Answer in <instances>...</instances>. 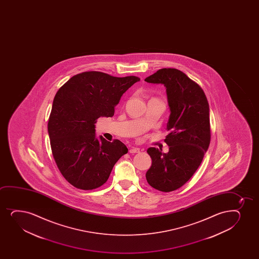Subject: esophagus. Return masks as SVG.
I'll return each instance as SVG.
<instances>
[{
  "mask_svg": "<svg viewBox=\"0 0 259 259\" xmlns=\"http://www.w3.org/2000/svg\"><path fill=\"white\" fill-rule=\"evenodd\" d=\"M128 152L131 154H136V153H139L140 152V149H138V148H131Z\"/></svg>",
  "mask_w": 259,
  "mask_h": 259,
  "instance_id": "esophagus-1",
  "label": "esophagus"
}]
</instances>
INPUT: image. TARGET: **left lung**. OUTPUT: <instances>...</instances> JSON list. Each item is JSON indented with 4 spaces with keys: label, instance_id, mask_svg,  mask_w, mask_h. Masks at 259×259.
<instances>
[{
    "label": "left lung",
    "instance_id": "8db88e82",
    "mask_svg": "<svg viewBox=\"0 0 259 259\" xmlns=\"http://www.w3.org/2000/svg\"><path fill=\"white\" fill-rule=\"evenodd\" d=\"M146 82L166 87L170 116L165 143L169 151L149 148L152 165L146 179L152 188L171 192L182 187L196 172L211 140L209 104L203 90L184 72L158 70Z\"/></svg>",
    "mask_w": 259,
    "mask_h": 259
}]
</instances>
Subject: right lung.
I'll list each match as a JSON object with an SVG mask.
<instances>
[{
    "label": "right lung",
    "mask_w": 259,
    "mask_h": 259,
    "mask_svg": "<svg viewBox=\"0 0 259 259\" xmlns=\"http://www.w3.org/2000/svg\"><path fill=\"white\" fill-rule=\"evenodd\" d=\"M140 81L100 71L71 77L57 92L48 120L51 149L58 168L75 188L92 190L107 182L114 165L128 149L119 140L96 137L97 119L114 116L122 94Z\"/></svg>",
    "instance_id": "right-lung-1"
}]
</instances>
